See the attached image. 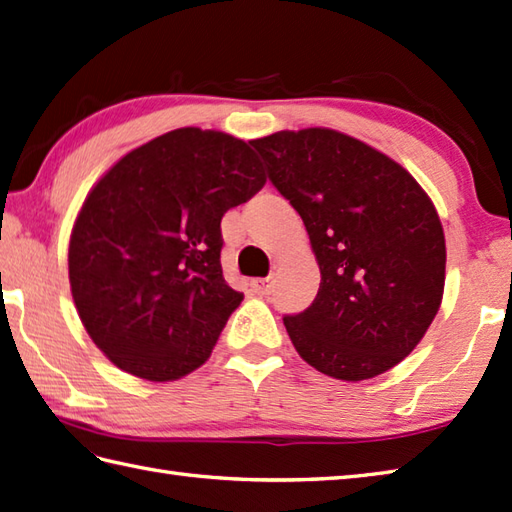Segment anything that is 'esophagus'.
<instances>
[{
    "instance_id": "34e87169",
    "label": "esophagus",
    "mask_w": 512,
    "mask_h": 512,
    "mask_svg": "<svg viewBox=\"0 0 512 512\" xmlns=\"http://www.w3.org/2000/svg\"><path fill=\"white\" fill-rule=\"evenodd\" d=\"M251 288H253L257 294H270V290H272V277L255 279V281L251 283Z\"/></svg>"
}]
</instances>
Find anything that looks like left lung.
<instances>
[{
	"instance_id": "obj_1",
	"label": "left lung",
	"mask_w": 512,
	"mask_h": 512,
	"mask_svg": "<svg viewBox=\"0 0 512 512\" xmlns=\"http://www.w3.org/2000/svg\"><path fill=\"white\" fill-rule=\"evenodd\" d=\"M251 144L303 218L320 268L314 303L283 318L294 349L344 382L390 371L443 301L447 251L434 202L397 161L338 130H279Z\"/></svg>"
}]
</instances>
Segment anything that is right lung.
I'll return each instance as SVG.
<instances>
[{
	"label": "right lung",
	"mask_w": 512,
	"mask_h": 512,
	"mask_svg": "<svg viewBox=\"0 0 512 512\" xmlns=\"http://www.w3.org/2000/svg\"><path fill=\"white\" fill-rule=\"evenodd\" d=\"M264 185L246 141L194 126L130 150L93 185L69 237V285L117 368L174 382L209 360L244 299L222 277L220 222Z\"/></svg>",
	"instance_id": "add662e5"
}]
</instances>
